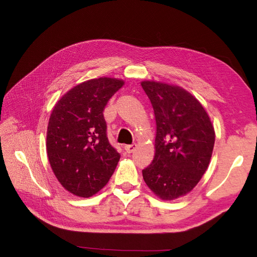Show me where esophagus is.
Here are the masks:
<instances>
[{
	"instance_id": "esophagus-1",
	"label": "esophagus",
	"mask_w": 257,
	"mask_h": 257,
	"mask_svg": "<svg viewBox=\"0 0 257 257\" xmlns=\"http://www.w3.org/2000/svg\"><path fill=\"white\" fill-rule=\"evenodd\" d=\"M136 147H137V145L136 144H133V145H125L123 148H124V150L128 152V154H132V152H134L135 151V149H136Z\"/></svg>"
}]
</instances>
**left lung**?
<instances>
[{
  "label": "left lung",
  "mask_w": 257,
  "mask_h": 257,
  "mask_svg": "<svg viewBox=\"0 0 257 257\" xmlns=\"http://www.w3.org/2000/svg\"><path fill=\"white\" fill-rule=\"evenodd\" d=\"M141 86L157 123L155 158L143 177L159 198L174 200L189 193L205 173L214 147V128L204 108L187 90L149 80Z\"/></svg>",
  "instance_id": "obj_1"
}]
</instances>
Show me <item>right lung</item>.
I'll list each match as a JSON object with an SVG mask.
<instances>
[{"instance_id": "obj_1", "label": "right lung", "mask_w": 257, "mask_h": 257, "mask_svg": "<svg viewBox=\"0 0 257 257\" xmlns=\"http://www.w3.org/2000/svg\"><path fill=\"white\" fill-rule=\"evenodd\" d=\"M123 80L101 77L84 81L54 107L46 149L53 172L63 187L89 198L108 183L120 155L109 144L103 110Z\"/></svg>"}]
</instances>
